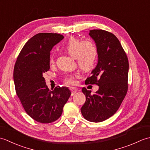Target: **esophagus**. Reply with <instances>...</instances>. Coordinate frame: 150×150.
I'll list each match as a JSON object with an SVG mask.
<instances>
[{"label":"esophagus","mask_w":150,"mask_h":150,"mask_svg":"<svg viewBox=\"0 0 150 150\" xmlns=\"http://www.w3.org/2000/svg\"><path fill=\"white\" fill-rule=\"evenodd\" d=\"M70 90H71V95H74L77 92V89L75 88H73V87L70 88Z\"/></svg>","instance_id":"obj_1"}]
</instances>
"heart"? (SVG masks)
Masks as SVG:
<instances>
[{"mask_svg": "<svg viewBox=\"0 0 150 150\" xmlns=\"http://www.w3.org/2000/svg\"><path fill=\"white\" fill-rule=\"evenodd\" d=\"M64 49L71 57L75 58L78 66L82 71L88 72L94 68L97 57V48L91 41H82L78 38L72 37L67 41ZM50 62L54 63V58L50 57ZM77 74H68L65 76L64 82L65 84L73 85L76 83Z\"/></svg>", "mask_w": 150, "mask_h": 150, "instance_id": "obj_1", "label": "heart"}]
</instances>
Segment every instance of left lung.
<instances>
[{
  "label": "left lung",
  "mask_w": 150,
  "mask_h": 150,
  "mask_svg": "<svg viewBox=\"0 0 150 150\" xmlns=\"http://www.w3.org/2000/svg\"><path fill=\"white\" fill-rule=\"evenodd\" d=\"M96 44L98 62L86 84H97L93 95L83 88L86 102L81 111L85 119L100 122L116 113L128 91L129 62L126 54L115 35L103 30L90 31Z\"/></svg>",
  "instance_id": "left-lung-1"
}]
</instances>
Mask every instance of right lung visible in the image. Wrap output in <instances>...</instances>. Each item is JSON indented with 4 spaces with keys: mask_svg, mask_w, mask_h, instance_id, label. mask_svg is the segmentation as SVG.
<instances>
[{
    "mask_svg": "<svg viewBox=\"0 0 150 150\" xmlns=\"http://www.w3.org/2000/svg\"><path fill=\"white\" fill-rule=\"evenodd\" d=\"M63 39L58 33L35 35L25 44L15 64L16 93L28 115L40 123L58 119L71 93L67 87L49 90L43 77L50 69V51Z\"/></svg>",
    "mask_w": 150,
    "mask_h": 150,
    "instance_id": "1",
    "label": "right lung"
}]
</instances>
